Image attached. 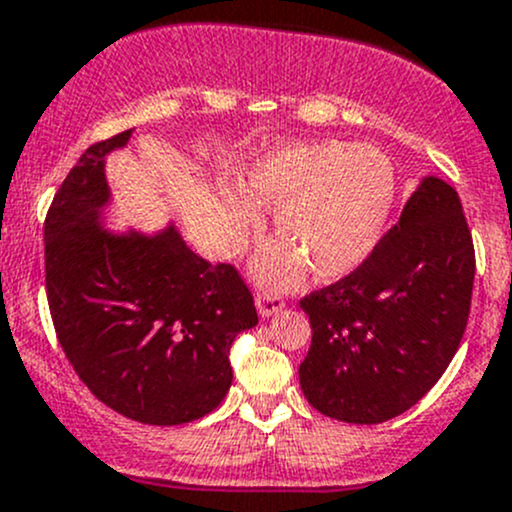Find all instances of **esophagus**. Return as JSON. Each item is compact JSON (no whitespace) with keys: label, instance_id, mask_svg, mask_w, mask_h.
<instances>
[{"label":"esophagus","instance_id":"esophagus-1","mask_svg":"<svg viewBox=\"0 0 512 512\" xmlns=\"http://www.w3.org/2000/svg\"><path fill=\"white\" fill-rule=\"evenodd\" d=\"M283 305L286 303H283V298L278 293H258L256 295V308H258V313H261V318H271V315H276Z\"/></svg>","mask_w":512,"mask_h":512}]
</instances>
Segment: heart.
<instances>
[{"mask_svg": "<svg viewBox=\"0 0 512 512\" xmlns=\"http://www.w3.org/2000/svg\"><path fill=\"white\" fill-rule=\"evenodd\" d=\"M392 162L370 145L310 142L268 152L244 177L241 192L221 197L229 219V251L261 224L258 209H276L283 241L263 249L254 276L273 288L293 283L305 263L318 278L355 271L374 249L394 202Z\"/></svg>", "mask_w": 512, "mask_h": 512, "instance_id": "obj_1", "label": "heart"}]
</instances>
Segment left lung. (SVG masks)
Returning a JSON list of instances; mask_svg holds the SVG:
<instances>
[{"instance_id": "8db88e82", "label": "left lung", "mask_w": 512, "mask_h": 512, "mask_svg": "<svg viewBox=\"0 0 512 512\" xmlns=\"http://www.w3.org/2000/svg\"><path fill=\"white\" fill-rule=\"evenodd\" d=\"M476 251L456 189L426 177L372 254L300 300L310 350L300 389L347 424L412 409L446 372L471 313Z\"/></svg>"}]
</instances>
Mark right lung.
<instances>
[{
  "mask_svg": "<svg viewBox=\"0 0 512 512\" xmlns=\"http://www.w3.org/2000/svg\"><path fill=\"white\" fill-rule=\"evenodd\" d=\"M133 130L88 147L44 221L46 298L68 362L113 412L152 426L202 419L231 387L229 350L258 323L231 263L194 254L175 226L110 234L105 155Z\"/></svg>",
  "mask_w": 512,
  "mask_h": 512,
  "instance_id": "1",
  "label": "right lung"
}]
</instances>
